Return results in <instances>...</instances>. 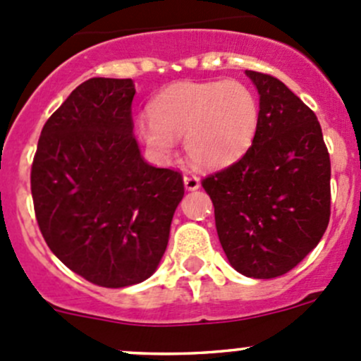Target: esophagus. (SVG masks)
<instances>
[{"label": "esophagus", "instance_id": "34e87169", "mask_svg": "<svg viewBox=\"0 0 361 361\" xmlns=\"http://www.w3.org/2000/svg\"><path fill=\"white\" fill-rule=\"evenodd\" d=\"M183 183L187 190H197V188L201 187V180H199L197 176H194V174H185Z\"/></svg>", "mask_w": 361, "mask_h": 361}]
</instances>
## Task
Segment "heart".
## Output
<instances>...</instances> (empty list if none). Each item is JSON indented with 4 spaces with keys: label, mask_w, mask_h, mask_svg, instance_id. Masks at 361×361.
Listing matches in <instances>:
<instances>
[{
    "label": "heart",
    "mask_w": 361,
    "mask_h": 361,
    "mask_svg": "<svg viewBox=\"0 0 361 361\" xmlns=\"http://www.w3.org/2000/svg\"><path fill=\"white\" fill-rule=\"evenodd\" d=\"M150 118L136 133L152 157L166 162L176 140L194 166L224 169L238 162L257 137L260 103L241 82H181L167 87L148 106Z\"/></svg>",
    "instance_id": "b5f03b06"
}]
</instances>
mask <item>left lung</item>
Returning <instances> with one entry per match:
<instances>
[{
    "label": "left lung",
    "mask_w": 361,
    "mask_h": 361,
    "mask_svg": "<svg viewBox=\"0 0 361 361\" xmlns=\"http://www.w3.org/2000/svg\"><path fill=\"white\" fill-rule=\"evenodd\" d=\"M260 96L250 150L202 180L218 239L243 276L286 274L316 248L330 220V155L314 111L278 78L246 71Z\"/></svg>",
    "instance_id": "1"
}]
</instances>
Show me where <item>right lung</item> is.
Segmentation results:
<instances>
[{
	"label": "right lung",
	"instance_id": "add662e5",
	"mask_svg": "<svg viewBox=\"0 0 361 361\" xmlns=\"http://www.w3.org/2000/svg\"><path fill=\"white\" fill-rule=\"evenodd\" d=\"M130 78H90L42 129L31 167L36 220L52 253L104 288L157 271L183 199L178 171L145 162L133 134Z\"/></svg>",
	"mask_w": 361,
	"mask_h": 361
}]
</instances>
